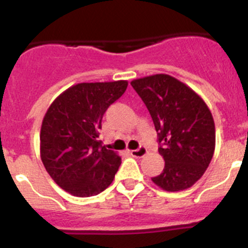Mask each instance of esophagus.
Instances as JSON below:
<instances>
[{
  "label": "esophagus",
  "instance_id": "1",
  "mask_svg": "<svg viewBox=\"0 0 248 248\" xmlns=\"http://www.w3.org/2000/svg\"><path fill=\"white\" fill-rule=\"evenodd\" d=\"M129 154H131L133 157H144L145 155L147 154V150L145 149L144 146H140L139 149H137V150H131V151H129Z\"/></svg>",
  "mask_w": 248,
  "mask_h": 248
}]
</instances>
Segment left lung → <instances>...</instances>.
Masks as SVG:
<instances>
[{
  "instance_id": "1",
  "label": "left lung",
  "mask_w": 248,
  "mask_h": 248,
  "mask_svg": "<svg viewBox=\"0 0 248 248\" xmlns=\"http://www.w3.org/2000/svg\"><path fill=\"white\" fill-rule=\"evenodd\" d=\"M146 106L158 136L164 169L152 181L168 192L193 186L202 176L215 151V122L201 97L168 74L131 82Z\"/></svg>"
}]
</instances>
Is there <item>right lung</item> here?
I'll return each instance as SVG.
<instances>
[{
    "instance_id": "add662e5",
    "label": "right lung",
    "mask_w": 248,
    "mask_h": 248,
    "mask_svg": "<svg viewBox=\"0 0 248 248\" xmlns=\"http://www.w3.org/2000/svg\"><path fill=\"white\" fill-rule=\"evenodd\" d=\"M126 80L81 82L62 92L41 128V158L51 179L69 194L91 197L114 180L121 157L99 140L107 109L124 93Z\"/></svg>"
}]
</instances>
